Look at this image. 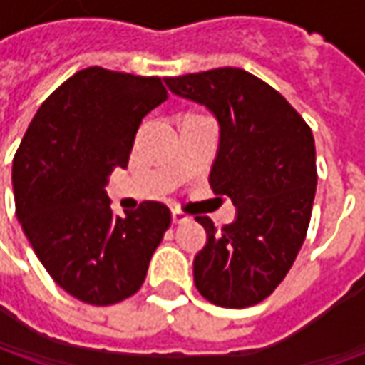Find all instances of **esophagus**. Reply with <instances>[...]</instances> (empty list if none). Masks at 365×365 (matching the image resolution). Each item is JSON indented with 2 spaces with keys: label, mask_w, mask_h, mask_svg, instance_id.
<instances>
[{
  "label": "esophagus",
  "mask_w": 365,
  "mask_h": 365,
  "mask_svg": "<svg viewBox=\"0 0 365 365\" xmlns=\"http://www.w3.org/2000/svg\"><path fill=\"white\" fill-rule=\"evenodd\" d=\"M190 217L185 213V211H180V209H173V221H175V223H187Z\"/></svg>",
  "instance_id": "esophagus-1"
}]
</instances>
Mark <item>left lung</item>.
I'll use <instances>...</instances> for the list:
<instances>
[{"instance_id":"8db88e82","label":"left lung","mask_w":365,"mask_h":365,"mask_svg":"<svg viewBox=\"0 0 365 365\" xmlns=\"http://www.w3.org/2000/svg\"><path fill=\"white\" fill-rule=\"evenodd\" d=\"M166 85L217 118L209 182L237 207L221 230L197 217L207 244L195 256V287L217 307L258 304L284 280L307 237L317 189L313 132L280 93L244 68L170 77Z\"/></svg>"}]
</instances>
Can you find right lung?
Instances as JSON below:
<instances>
[{"instance_id": "obj_1", "label": "right lung", "mask_w": 365, "mask_h": 365, "mask_svg": "<svg viewBox=\"0 0 365 365\" xmlns=\"http://www.w3.org/2000/svg\"><path fill=\"white\" fill-rule=\"evenodd\" d=\"M166 99L160 77L83 68L40 106L14 156L21 230L52 280L87 304L135 294L170 227L166 205L144 201L120 217L106 192L142 120Z\"/></svg>"}]
</instances>
